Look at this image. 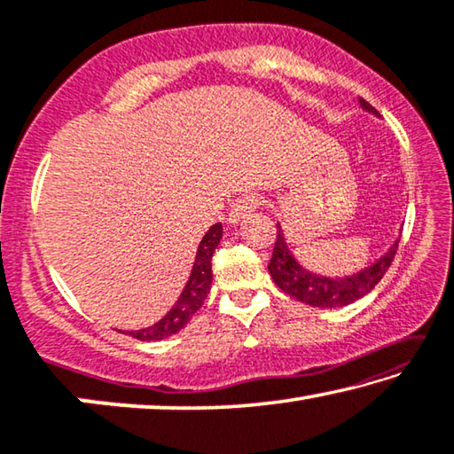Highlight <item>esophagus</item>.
Here are the masks:
<instances>
[{
  "mask_svg": "<svg viewBox=\"0 0 454 454\" xmlns=\"http://www.w3.org/2000/svg\"><path fill=\"white\" fill-rule=\"evenodd\" d=\"M259 204H261V200H259V195H256V193L240 195V198L232 204V207H230L228 222H230V224H236V222L245 220L248 214H253L254 209L259 207Z\"/></svg>",
  "mask_w": 454,
  "mask_h": 454,
  "instance_id": "esophagus-1",
  "label": "esophagus"
}]
</instances>
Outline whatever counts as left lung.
<instances>
[{"label": "left lung", "instance_id": "8db88e82", "mask_svg": "<svg viewBox=\"0 0 454 454\" xmlns=\"http://www.w3.org/2000/svg\"><path fill=\"white\" fill-rule=\"evenodd\" d=\"M361 101L363 110L377 114V110L369 101ZM397 245H400V240H395L394 247L381 259L361 270V273L344 277V279H328V277L312 275L309 270L297 265V261L289 253L286 239H283L281 226H277V239L273 247V256L269 261V273L273 277L275 286L281 292L292 295L297 301L309 303L314 308H340L361 300L363 295H367L383 279V275L387 273L391 261H394L397 253Z\"/></svg>", "mask_w": 454, "mask_h": 454}]
</instances>
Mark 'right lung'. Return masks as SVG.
Listing matches in <instances>:
<instances>
[{"instance_id": "obj_1", "label": "right lung", "mask_w": 454, "mask_h": 454, "mask_svg": "<svg viewBox=\"0 0 454 454\" xmlns=\"http://www.w3.org/2000/svg\"><path fill=\"white\" fill-rule=\"evenodd\" d=\"M222 239V224H214L207 230L204 239L200 242L198 256H195L192 275L184 289V294L175 303L171 312H168L160 322L154 324L151 328L134 330V333H126L138 340H162V338L179 333L185 324L192 320L193 314L201 308V303L209 294V286H212V256L215 247L220 245Z\"/></svg>"}]
</instances>
